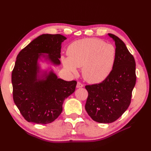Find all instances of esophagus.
<instances>
[{"mask_svg": "<svg viewBox=\"0 0 151 151\" xmlns=\"http://www.w3.org/2000/svg\"><path fill=\"white\" fill-rule=\"evenodd\" d=\"M77 88H83V87H84V85L83 84H82L81 83H80V82H78L77 84Z\"/></svg>", "mask_w": 151, "mask_h": 151, "instance_id": "1", "label": "esophagus"}]
</instances>
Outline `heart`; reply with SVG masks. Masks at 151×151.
Segmentation results:
<instances>
[{
  "mask_svg": "<svg viewBox=\"0 0 151 151\" xmlns=\"http://www.w3.org/2000/svg\"><path fill=\"white\" fill-rule=\"evenodd\" d=\"M68 57L61 59L66 69L73 74L81 68L84 79L98 83L110 74L116 60V48L97 38H85L72 43L68 47Z\"/></svg>",
  "mask_w": 151,
  "mask_h": 151,
  "instance_id": "heart-1",
  "label": "heart"
}]
</instances>
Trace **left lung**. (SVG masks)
<instances>
[{
	"label": "left lung",
	"mask_w": 151,
	"mask_h": 151,
	"mask_svg": "<svg viewBox=\"0 0 151 151\" xmlns=\"http://www.w3.org/2000/svg\"><path fill=\"white\" fill-rule=\"evenodd\" d=\"M115 41L116 60L111 72L99 84L86 86L88 97L85 109L99 123L116 121L129 108L136 83L135 61L125 44L118 36L108 33Z\"/></svg>",
	"instance_id": "1"
}]
</instances>
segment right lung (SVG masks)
<instances>
[{
	"label": "right lung",
	"instance_id": "add662e5",
	"mask_svg": "<svg viewBox=\"0 0 151 151\" xmlns=\"http://www.w3.org/2000/svg\"><path fill=\"white\" fill-rule=\"evenodd\" d=\"M66 39L59 34H43L17 55L12 72L13 99L28 122L47 124L53 122L62 113L65 98L75 91L76 81L59 79L52 70L44 72L41 78L38 74L41 57L55 65L60 64L61 45Z\"/></svg>",
	"mask_w": 151,
	"mask_h": 151
}]
</instances>
